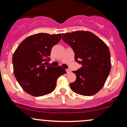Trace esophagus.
Returning <instances> with one entry per match:
<instances>
[{"label":"esophagus","instance_id":"esophagus-1","mask_svg":"<svg viewBox=\"0 0 127 127\" xmlns=\"http://www.w3.org/2000/svg\"><path fill=\"white\" fill-rule=\"evenodd\" d=\"M66 72H67V73H69V72H71V70L69 69H66Z\"/></svg>","mask_w":127,"mask_h":127}]
</instances>
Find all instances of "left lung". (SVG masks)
<instances>
[{"mask_svg":"<svg viewBox=\"0 0 127 127\" xmlns=\"http://www.w3.org/2000/svg\"><path fill=\"white\" fill-rule=\"evenodd\" d=\"M61 35L74 50L75 61L82 64L77 71H73L76 80L70 84L71 89L81 95H94L103 88L111 71L108 47L89 31H77Z\"/></svg>","mask_w":127,"mask_h":127,"instance_id":"obj_1","label":"left lung"}]
</instances>
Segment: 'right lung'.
<instances>
[{"label":"right lung","mask_w":127,"mask_h":127,"mask_svg":"<svg viewBox=\"0 0 127 127\" xmlns=\"http://www.w3.org/2000/svg\"><path fill=\"white\" fill-rule=\"evenodd\" d=\"M61 39V34L39 33L21 42L13 55V73L24 92L34 96L52 93L58 78L66 74L61 66H46L52 48Z\"/></svg>","instance_id":"right-lung-1"}]
</instances>
